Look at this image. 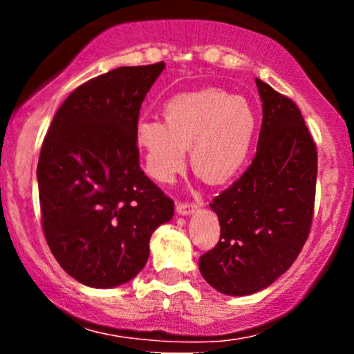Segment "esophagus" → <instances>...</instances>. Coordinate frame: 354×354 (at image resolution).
<instances>
[{
	"mask_svg": "<svg viewBox=\"0 0 354 354\" xmlns=\"http://www.w3.org/2000/svg\"><path fill=\"white\" fill-rule=\"evenodd\" d=\"M194 209H198V205L193 201H176V213L178 214H191L194 213Z\"/></svg>",
	"mask_w": 354,
	"mask_h": 354,
	"instance_id": "34e87169",
	"label": "esophagus"
}]
</instances>
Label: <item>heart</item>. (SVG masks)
<instances>
[{"label":"heart","instance_id":"heart-1","mask_svg":"<svg viewBox=\"0 0 354 354\" xmlns=\"http://www.w3.org/2000/svg\"><path fill=\"white\" fill-rule=\"evenodd\" d=\"M256 131L250 103L223 89L176 95L165 104V121L143 120L136 143L145 168L158 183H171L186 161L205 181L221 185L245 168Z\"/></svg>","mask_w":354,"mask_h":354}]
</instances>
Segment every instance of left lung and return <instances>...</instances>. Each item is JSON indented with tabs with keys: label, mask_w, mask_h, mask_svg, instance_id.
Listing matches in <instances>:
<instances>
[{
	"label": "left lung",
	"mask_w": 354,
	"mask_h": 354,
	"mask_svg": "<svg viewBox=\"0 0 354 354\" xmlns=\"http://www.w3.org/2000/svg\"><path fill=\"white\" fill-rule=\"evenodd\" d=\"M263 123L246 171L211 203L219 241L201 254L203 278L219 293L270 286L298 258L315 211L318 151L293 100L256 80Z\"/></svg>",
	"instance_id": "left-lung-1"
}]
</instances>
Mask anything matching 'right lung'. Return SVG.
<instances>
[{"mask_svg":"<svg viewBox=\"0 0 354 354\" xmlns=\"http://www.w3.org/2000/svg\"><path fill=\"white\" fill-rule=\"evenodd\" d=\"M165 63L121 66L63 101L38 161L41 226L68 274L93 288L120 286L143 270L149 238L174 203L140 168L141 103Z\"/></svg>","mask_w":354,"mask_h":354,"instance_id":"add662e5","label":"right lung"}]
</instances>
